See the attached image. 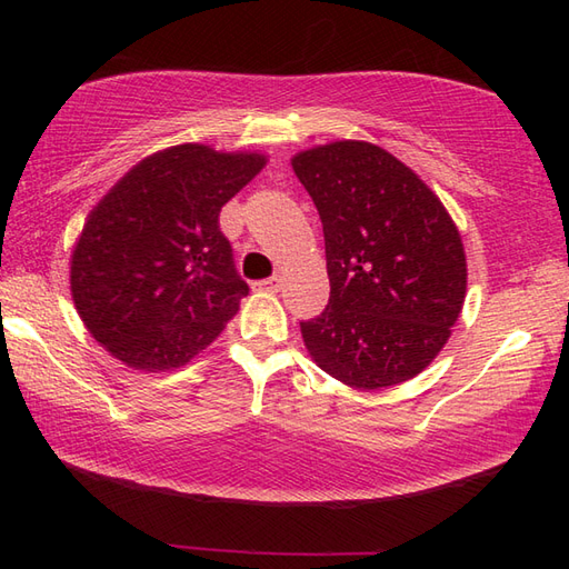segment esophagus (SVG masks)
Returning a JSON list of instances; mask_svg holds the SVG:
<instances>
[{"instance_id": "obj_1", "label": "esophagus", "mask_w": 569, "mask_h": 569, "mask_svg": "<svg viewBox=\"0 0 569 569\" xmlns=\"http://www.w3.org/2000/svg\"><path fill=\"white\" fill-rule=\"evenodd\" d=\"M281 286H283L281 276H271V278H263V281L253 283V288H259V291H271V293H276Z\"/></svg>"}]
</instances>
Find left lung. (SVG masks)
I'll use <instances>...</instances> for the list:
<instances>
[{"label": "left lung", "instance_id": "left-lung-1", "mask_svg": "<svg viewBox=\"0 0 569 569\" xmlns=\"http://www.w3.org/2000/svg\"><path fill=\"white\" fill-rule=\"evenodd\" d=\"M322 222L330 303L300 322L316 365L361 391L403 383L450 340L467 293L462 237L440 198L369 141L293 156Z\"/></svg>", "mask_w": 569, "mask_h": 569}]
</instances>
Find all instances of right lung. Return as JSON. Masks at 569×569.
Here are the masks:
<instances>
[{"label":"right lung","mask_w":569,"mask_h":569,"mask_svg":"<svg viewBox=\"0 0 569 569\" xmlns=\"http://www.w3.org/2000/svg\"><path fill=\"white\" fill-rule=\"evenodd\" d=\"M266 166L261 153L180 143L139 161L94 204L70 259L84 328L131 369L188 365L249 293L220 210Z\"/></svg>","instance_id":"1"}]
</instances>
